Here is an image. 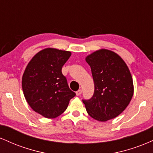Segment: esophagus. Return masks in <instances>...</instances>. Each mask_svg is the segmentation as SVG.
<instances>
[{"mask_svg":"<svg viewBox=\"0 0 153 153\" xmlns=\"http://www.w3.org/2000/svg\"><path fill=\"white\" fill-rule=\"evenodd\" d=\"M81 94H82V90H81V89H80V90H78V91L76 92V95H77V96H80V95Z\"/></svg>","mask_w":153,"mask_h":153,"instance_id":"1","label":"esophagus"}]
</instances>
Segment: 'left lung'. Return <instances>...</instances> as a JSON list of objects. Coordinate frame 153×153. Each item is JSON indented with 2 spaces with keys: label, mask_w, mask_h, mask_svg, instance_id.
Instances as JSON below:
<instances>
[{
  "label": "left lung",
  "mask_w": 153,
  "mask_h": 153,
  "mask_svg": "<svg viewBox=\"0 0 153 153\" xmlns=\"http://www.w3.org/2000/svg\"><path fill=\"white\" fill-rule=\"evenodd\" d=\"M94 82L91 99L82 100L92 118L106 122L127 108L134 94L132 77L122 57L114 52L101 49L85 58Z\"/></svg>",
  "instance_id": "1"
}]
</instances>
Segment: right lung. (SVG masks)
Segmentation results:
<instances>
[{
  "label": "right lung",
  "instance_id": "1",
  "mask_svg": "<svg viewBox=\"0 0 153 153\" xmlns=\"http://www.w3.org/2000/svg\"><path fill=\"white\" fill-rule=\"evenodd\" d=\"M71 55L69 51L44 49L35 54L24 71V97L31 108L44 117L53 119L62 114L75 96L62 73Z\"/></svg>",
  "mask_w": 153,
  "mask_h": 153
}]
</instances>
